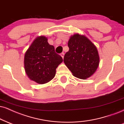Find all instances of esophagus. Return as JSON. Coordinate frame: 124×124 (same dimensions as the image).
I'll use <instances>...</instances> for the list:
<instances>
[{"label":"esophagus","instance_id":"esophagus-1","mask_svg":"<svg viewBox=\"0 0 124 124\" xmlns=\"http://www.w3.org/2000/svg\"><path fill=\"white\" fill-rule=\"evenodd\" d=\"M60 56H62V59H63V58H64V53H61V54H60Z\"/></svg>","mask_w":124,"mask_h":124}]
</instances>
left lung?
<instances>
[{
    "mask_svg": "<svg viewBox=\"0 0 124 124\" xmlns=\"http://www.w3.org/2000/svg\"><path fill=\"white\" fill-rule=\"evenodd\" d=\"M69 50L64 57L65 64L72 75L85 79L94 74L99 64V56L94 44L83 35L72 36L68 42Z\"/></svg>",
    "mask_w": 124,
    "mask_h": 124,
    "instance_id": "left-lung-1",
    "label": "left lung"
}]
</instances>
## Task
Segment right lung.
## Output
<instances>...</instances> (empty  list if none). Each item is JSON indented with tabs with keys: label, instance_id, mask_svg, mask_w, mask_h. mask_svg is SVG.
<instances>
[{
	"label": "right lung",
	"instance_id": "add662e5",
	"mask_svg": "<svg viewBox=\"0 0 124 124\" xmlns=\"http://www.w3.org/2000/svg\"><path fill=\"white\" fill-rule=\"evenodd\" d=\"M62 60V57L55 52L54 47L49 44L46 37H38L25 53L26 74L36 83H46L54 78L56 69Z\"/></svg>",
	"mask_w": 124,
	"mask_h": 124
}]
</instances>
